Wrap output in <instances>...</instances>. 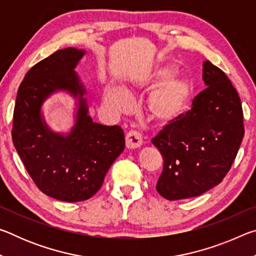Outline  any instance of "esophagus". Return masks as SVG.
<instances>
[{"mask_svg": "<svg viewBox=\"0 0 256 256\" xmlns=\"http://www.w3.org/2000/svg\"><path fill=\"white\" fill-rule=\"evenodd\" d=\"M125 144L128 149H136L142 146L141 134L136 131H131L125 136Z\"/></svg>", "mask_w": 256, "mask_h": 256, "instance_id": "1", "label": "esophagus"}]
</instances>
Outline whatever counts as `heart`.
<instances>
[{"label":"heart","mask_w":256,"mask_h":256,"mask_svg":"<svg viewBox=\"0 0 256 256\" xmlns=\"http://www.w3.org/2000/svg\"><path fill=\"white\" fill-rule=\"evenodd\" d=\"M176 68L172 64H148L138 68L132 78V86L148 89L156 84L146 98V110L150 118L158 124L167 126L184 118L193 105L196 86L186 76H172ZM105 102L108 107L118 112L130 108L128 92L118 86H110L105 90Z\"/></svg>","instance_id":"obj_1"}]
</instances>
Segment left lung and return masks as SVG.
Segmentation results:
<instances>
[{
    "label": "left lung",
    "instance_id": "left-lung-1",
    "mask_svg": "<svg viewBox=\"0 0 256 256\" xmlns=\"http://www.w3.org/2000/svg\"><path fill=\"white\" fill-rule=\"evenodd\" d=\"M202 79L206 88L192 110L152 138L164 158L156 190L170 201L198 196L222 183L244 136L240 99L228 76L206 60Z\"/></svg>",
    "mask_w": 256,
    "mask_h": 256
}]
</instances>
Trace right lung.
Instances as JSON below:
<instances>
[{
    "label": "right lung",
    "instance_id": "obj_1",
    "mask_svg": "<svg viewBox=\"0 0 256 256\" xmlns=\"http://www.w3.org/2000/svg\"><path fill=\"white\" fill-rule=\"evenodd\" d=\"M86 54L68 47L34 66L19 86L14 112L12 141L28 174L42 193L64 202L94 196L125 146L118 125L96 123L89 115L86 89L76 72ZM58 92L76 102L66 134L53 132L42 112L44 102Z\"/></svg>",
    "mask_w": 256,
    "mask_h": 256
}]
</instances>
